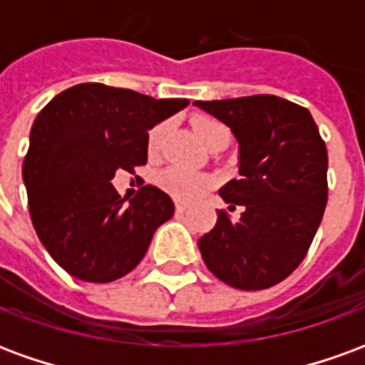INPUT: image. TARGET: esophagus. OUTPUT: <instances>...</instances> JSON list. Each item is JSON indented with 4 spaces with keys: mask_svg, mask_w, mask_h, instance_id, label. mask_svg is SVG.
<instances>
[{
    "mask_svg": "<svg viewBox=\"0 0 365 365\" xmlns=\"http://www.w3.org/2000/svg\"><path fill=\"white\" fill-rule=\"evenodd\" d=\"M185 209H187V205H185V203H180V201L175 203V211H178V213H183Z\"/></svg>",
    "mask_w": 365,
    "mask_h": 365,
    "instance_id": "1",
    "label": "esophagus"
}]
</instances>
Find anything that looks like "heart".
Returning <instances> with one entry per match:
<instances>
[{
	"mask_svg": "<svg viewBox=\"0 0 365 365\" xmlns=\"http://www.w3.org/2000/svg\"><path fill=\"white\" fill-rule=\"evenodd\" d=\"M193 127H195V133L203 144L215 136L229 135V128L225 125L215 119H207V117H199V119L193 120ZM164 133H166L164 123L152 127V130L148 133V152L150 154H158L162 140H164ZM156 182L172 197L180 199V201H193V199L201 197L207 190H211L215 180L211 175L197 174V172H191V170L180 166H172L166 168L164 172H160Z\"/></svg>",
	"mask_w": 365,
	"mask_h": 365,
	"instance_id": "obj_1",
	"label": "heart"
}]
</instances>
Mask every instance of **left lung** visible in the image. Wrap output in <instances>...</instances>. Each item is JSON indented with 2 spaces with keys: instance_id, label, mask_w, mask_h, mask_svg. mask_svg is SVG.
<instances>
[{
  "instance_id": "obj_1",
  "label": "left lung",
  "mask_w": 365,
  "mask_h": 365,
  "mask_svg": "<svg viewBox=\"0 0 365 365\" xmlns=\"http://www.w3.org/2000/svg\"><path fill=\"white\" fill-rule=\"evenodd\" d=\"M238 140V180L219 195L238 221L219 211L199 250L230 287L258 291L283 282L307 256L329 199L327 146L305 107L277 96L195 101Z\"/></svg>"
}]
</instances>
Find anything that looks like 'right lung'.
Returning <instances> with one entry per match:
<instances>
[{
  "mask_svg": "<svg viewBox=\"0 0 365 365\" xmlns=\"http://www.w3.org/2000/svg\"><path fill=\"white\" fill-rule=\"evenodd\" d=\"M103 83H78L44 105L23 160L29 213L60 268L109 283L140 264L152 235L172 219L174 201L144 185L125 203L111 180L146 164L148 130L187 107Z\"/></svg>",
  "mask_w": 365,
  "mask_h": 365,
  "instance_id": "right-lung-1",
  "label": "right lung"
}]
</instances>
